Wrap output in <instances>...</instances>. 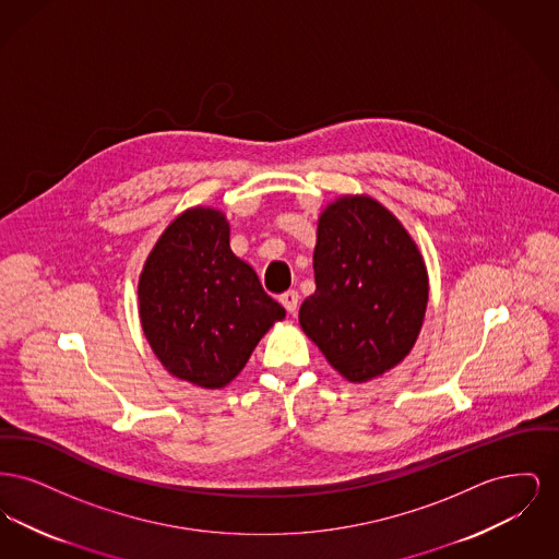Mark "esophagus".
<instances>
[{"instance_id": "1", "label": "esophagus", "mask_w": 559, "mask_h": 559, "mask_svg": "<svg viewBox=\"0 0 559 559\" xmlns=\"http://www.w3.org/2000/svg\"><path fill=\"white\" fill-rule=\"evenodd\" d=\"M281 304L285 306L287 312H295L297 310V304H299V293L297 292H285L281 295Z\"/></svg>"}]
</instances>
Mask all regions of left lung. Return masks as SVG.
<instances>
[{"instance_id":"8db88e82","label":"left lung","mask_w":559,"mask_h":559,"mask_svg":"<svg viewBox=\"0 0 559 559\" xmlns=\"http://www.w3.org/2000/svg\"><path fill=\"white\" fill-rule=\"evenodd\" d=\"M314 281L299 324L347 381L390 371L415 346L426 317V264L377 201L344 197L322 212Z\"/></svg>"}]
</instances>
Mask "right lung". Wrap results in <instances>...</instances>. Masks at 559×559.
<instances>
[{"mask_svg": "<svg viewBox=\"0 0 559 559\" xmlns=\"http://www.w3.org/2000/svg\"><path fill=\"white\" fill-rule=\"evenodd\" d=\"M144 335L163 367L201 388H224L285 308L230 251L215 210L178 215L151 251L138 285Z\"/></svg>", "mask_w": 559, "mask_h": 559, "instance_id": "right-lung-1", "label": "right lung"}]
</instances>
